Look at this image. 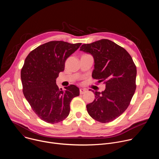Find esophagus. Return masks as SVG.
<instances>
[{
  "instance_id": "esophagus-1",
  "label": "esophagus",
  "mask_w": 159,
  "mask_h": 159,
  "mask_svg": "<svg viewBox=\"0 0 159 159\" xmlns=\"http://www.w3.org/2000/svg\"><path fill=\"white\" fill-rule=\"evenodd\" d=\"M85 92H86V90H85V89H82V88L80 89V94H84Z\"/></svg>"
}]
</instances>
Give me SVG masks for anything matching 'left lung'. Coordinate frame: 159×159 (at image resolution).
Segmentation results:
<instances>
[{
  "mask_svg": "<svg viewBox=\"0 0 159 159\" xmlns=\"http://www.w3.org/2000/svg\"><path fill=\"white\" fill-rule=\"evenodd\" d=\"M80 50L93 55L92 76L106 85L104 91L95 92L96 99L87 105L89 115L101 123L115 120L125 111L134 95L137 67L125 49L109 39L84 44Z\"/></svg>",
  "mask_w": 159,
  "mask_h": 159,
  "instance_id": "1",
  "label": "left lung"
}]
</instances>
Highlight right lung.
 Masks as SVG:
<instances>
[{"label":"right lung","instance_id":"1","mask_svg":"<svg viewBox=\"0 0 159 159\" xmlns=\"http://www.w3.org/2000/svg\"><path fill=\"white\" fill-rule=\"evenodd\" d=\"M81 43L52 41L40 45L25 59L20 72L24 96L32 109L43 121L57 123L70 113L72 99L79 96V89L70 85L59 89L56 79L65 69V62Z\"/></svg>","mask_w":159,"mask_h":159}]
</instances>
